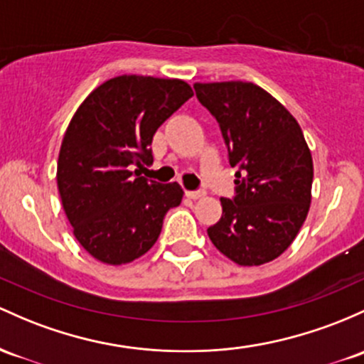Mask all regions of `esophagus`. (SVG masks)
Returning a JSON list of instances; mask_svg holds the SVG:
<instances>
[{
  "instance_id": "obj_1",
  "label": "esophagus",
  "mask_w": 364,
  "mask_h": 364,
  "mask_svg": "<svg viewBox=\"0 0 364 364\" xmlns=\"http://www.w3.org/2000/svg\"><path fill=\"white\" fill-rule=\"evenodd\" d=\"M185 195L188 198H191V200H197V198H200V197H203V195H205V191H203V190H186Z\"/></svg>"
}]
</instances>
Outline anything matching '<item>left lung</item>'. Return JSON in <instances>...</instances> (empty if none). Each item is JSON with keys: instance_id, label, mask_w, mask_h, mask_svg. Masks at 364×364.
<instances>
[{"instance_id": "8db88e82", "label": "left lung", "mask_w": 364, "mask_h": 364, "mask_svg": "<svg viewBox=\"0 0 364 364\" xmlns=\"http://www.w3.org/2000/svg\"><path fill=\"white\" fill-rule=\"evenodd\" d=\"M213 114L237 167L235 195L221 198L223 215L207 230L215 249L240 266L282 255L306 221L313 159L289 110L252 82L195 85Z\"/></svg>"}]
</instances>
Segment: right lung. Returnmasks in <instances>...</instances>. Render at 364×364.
I'll use <instances>...</instances> for the list:
<instances>
[{"instance_id":"obj_1","label":"right lung","mask_w":364,"mask_h":364,"mask_svg":"<svg viewBox=\"0 0 364 364\" xmlns=\"http://www.w3.org/2000/svg\"><path fill=\"white\" fill-rule=\"evenodd\" d=\"M193 91L179 79L119 75L98 86L74 114L58 155L57 183L77 242L105 264L149 252L164 215L181 203L178 183L139 176L151 139Z\"/></svg>"}]
</instances>
